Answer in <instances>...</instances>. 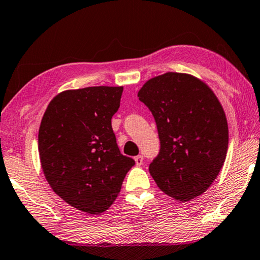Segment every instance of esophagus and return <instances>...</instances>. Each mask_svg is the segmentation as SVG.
<instances>
[{
  "label": "esophagus",
  "mask_w": 260,
  "mask_h": 260,
  "mask_svg": "<svg viewBox=\"0 0 260 260\" xmlns=\"http://www.w3.org/2000/svg\"><path fill=\"white\" fill-rule=\"evenodd\" d=\"M143 160H144L143 155H137V157H135V161H136V165H137V166L143 165Z\"/></svg>",
  "instance_id": "34e87169"
}]
</instances>
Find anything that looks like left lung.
<instances>
[{
  "label": "left lung",
  "mask_w": 260,
  "mask_h": 260,
  "mask_svg": "<svg viewBox=\"0 0 260 260\" xmlns=\"http://www.w3.org/2000/svg\"><path fill=\"white\" fill-rule=\"evenodd\" d=\"M138 98L152 113L160 139L149 167L153 180L177 201L200 197L217 178L229 144L216 95L193 75L167 72L147 80Z\"/></svg>",
  "instance_id": "left-lung-1"
}]
</instances>
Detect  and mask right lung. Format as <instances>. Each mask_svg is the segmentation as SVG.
<instances>
[{
  "mask_svg": "<svg viewBox=\"0 0 260 260\" xmlns=\"http://www.w3.org/2000/svg\"><path fill=\"white\" fill-rule=\"evenodd\" d=\"M122 93V86L63 90L51 100L39 126V158L47 182L85 213L109 208L135 165L119 152L111 127Z\"/></svg>",
  "mask_w": 260,
  "mask_h": 260,
  "instance_id": "1",
  "label": "right lung"
}]
</instances>
